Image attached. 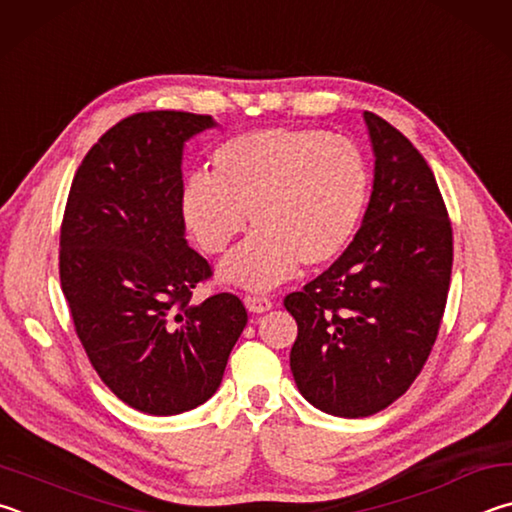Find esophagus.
Segmentation results:
<instances>
[{"label": "esophagus", "mask_w": 512, "mask_h": 512, "mask_svg": "<svg viewBox=\"0 0 512 512\" xmlns=\"http://www.w3.org/2000/svg\"><path fill=\"white\" fill-rule=\"evenodd\" d=\"M245 306L249 312H267L272 308V299L265 294H247Z\"/></svg>", "instance_id": "1"}]
</instances>
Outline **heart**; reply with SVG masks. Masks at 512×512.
<instances>
[{"label": "heart", "mask_w": 512, "mask_h": 512, "mask_svg": "<svg viewBox=\"0 0 512 512\" xmlns=\"http://www.w3.org/2000/svg\"><path fill=\"white\" fill-rule=\"evenodd\" d=\"M213 173L195 170L182 188V215L206 254H220L247 227L222 276L267 290L301 263L319 267L353 240L369 200V168L353 141L312 128H265L213 150Z\"/></svg>", "instance_id": "obj_1"}]
</instances>
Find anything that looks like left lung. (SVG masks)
<instances>
[{
  "mask_svg": "<svg viewBox=\"0 0 512 512\" xmlns=\"http://www.w3.org/2000/svg\"><path fill=\"white\" fill-rule=\"evenodd\" d=\"M375 177L344 254L283 299L297 319L294 382L342 418L387 409L423 371L441 328L454 261L452 222L425 157L382 116L364 112Z\"/></svg>",
  "mask_w": 512,
  "mask_h": 512,
  "instance_id": "8db88e82",
  "label": "left lung"
}]
</instances>
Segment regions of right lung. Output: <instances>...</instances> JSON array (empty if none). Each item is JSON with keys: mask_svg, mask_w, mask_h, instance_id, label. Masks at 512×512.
I'll return each instance as SVG.
<instances>
[{"mask_svg": "<svg viewBox=\"0 0 512 512\" xmlns=\"http://www.w3.org/2000/svg\"><path fill=\"white\" fill-rule=\"evenodd\" d=\"M209 114L139 112L78 166L60 224V285L76 335L116 398L150 416L218 391L247 324L236 294L193 301L213 270L186 245L182 148Z\"/></svg>", "mask_w": 512, "mask_h": 512, "instance_id": "obj_1", "label": "right lung"}]
</instances>
